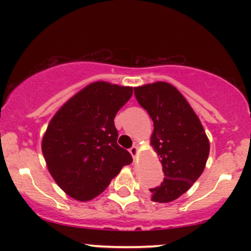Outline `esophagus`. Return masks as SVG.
Here are the masks:
<instances>
[{
	"mask_svg": "<svg viewBox=\"0 0 251 251\" xmlns=\"http://www.w3.org/2000/svg\"><path fill=\"white\" fill-rule=\"evenodd\" d=\"M128 151H129V153H131L132 157H133V158L137 157V154H138V148H137V146H135V145L132 146V148L129 149Z\"/></svg>",
	"mask_w": 251,
	"mask_h": 251,
	"instance_id": "1",
	"label": "esophagus"
}]
</instances>
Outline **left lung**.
I'll return each instance as SVG.
<instances>
[{
  "instance_id": "8db88e82",
  "label": "left lung",
  "mask_w": 251,
  "mask_h": 251,
  "mask_svg": "<svg viewBox=\"0 0 251 251\" xmlns=\"http://www.w3.org/2000/svg\"><path fill=\"white\" fill-rule=\"evenodd\" d=\"M134 96L153 120L151 144L162 158L164 180L150 194L152 201L168 203L200 178L209 157L208 137L185 98L170 83L135 87Z\"/></svg>"
}]
</instances>
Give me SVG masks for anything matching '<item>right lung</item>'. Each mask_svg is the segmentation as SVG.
<instances>
[{
	"label": "right lung",
	"mask_w": 251,
	"mask_h": 251,
	"mask_svg": "<svg viewBox=\"0 0 251 251\" xmlns=\"http://www.w3.org/2000/svg\"><path fill=\"white\" fill-rule=\"evenodd\" d=\"M132 97V87L94 82L68 100L50 120L42 153L57 185L76 201L97 197L132 163L117 144L114 117Z\"/></svg>",
	"instance_id": "1"
}]
</instances>
